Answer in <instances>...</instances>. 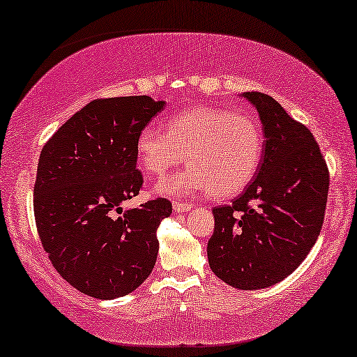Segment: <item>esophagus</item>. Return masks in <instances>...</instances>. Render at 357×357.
Returning <instances> with one entry per match:
<instances>
[{"label": "esophagus", "mask_w": 357, "mask_h": 357, "mask_svg": "<svg viewBox=\"0 0 357 357\" xmlns=\"http://www.w3.org/2000/svg\"><path fill=\"white\" fill-rule=\"evenodd\" d=\"M172 207L175 212H186V211H191L195 207L193 202H178V201H174L172 202Z\"/></svg>", "instance_id": "obj_1"}]
</instances>
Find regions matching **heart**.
I'll use <instances>...</instances> for the list:
<instances>
[{"instance_id":"1","label":"heart","mask_w":357,"mask_h":357,"mask_svg":"<svg viewBox=\"0 0 357 357\" xmlns=\"http://www.w3.org/2000/svg\"><path fill=\"white\" fill-rule=\"evenodd\" d=\"M188 155V164L158 185L166 195L211 191L223 199L243 191L263 155L260 124L249 114L197 105L167 119L166 130L146 126L137 137V160L150 177H162Z\"/></svg>"}]
</instances>
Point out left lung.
Returning <instances> with one entry per match:
<instances>
[{"label": "left lung", "mask_w": 357, "mask_h": 357, "mask_svg": "<svg viewBox=\"0 0 357 357\" xmlns=\"http://www.w3.org/2000/svg\"><path fill=\"white\" fill-rule=\"evenodd\" d=\"M243 96L259 112L265 148L243 193L229 206L213 207L207 259L223 282L255 290L282 281L310 254L324 222L331 177L305 124L270 96Z\"/></svg>", "instance_id": "left-lung-1"}]
</instances>
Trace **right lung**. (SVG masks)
Returning a JSON list of instances; mask_svg holds the SVG:
<instances>
[{
	"label": "right lung",
	"instance_id": "add662e5",
	"mask_svg": "<svg viewBox=\"0 0 357 357\" xmlns=\"http://www.w3.org/2000/svg\"><path fill=\"white\" fill-rule=\"evenodd\" d=\"M162 107L148 96L96 98L41 150L33 188L40 241L60 276L94 298L128 295L155 268L171 201L129 211L121 202L144 185L137 137Z\"/></svg>",
	"mask_w": 357,
	"mask_h": 357
}]
</instances>
